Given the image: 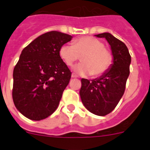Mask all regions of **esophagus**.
<instances>
[{
	"label": "esophagus",
	"mask_w": 150,
	"mask_h": 150,
	"mask_svg": "<svg viewBox=\"0 0 150 150\" xmlns=\"http://www.w3.org/2000/svg\"><path fill=\"white\" fill-rule=\"evenodd\" d=\"M71 76H72V78H76V77H77V76H76L75 74H72Z\"/></svg>",
	"instance_id": "1"
}]
</instances>
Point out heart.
Wrapping results in <instances>:
<instances>
[{"label": "heart", "instance_id": "b5f03b06", "mask_svg": "<svg viewBox=\"0 0 150 150\" xmlns=\"http://www.w3.org/2000/svg\"><path fill=\"white\" fill-rule=\"evenodd\" d=\"M59 54L67 66H72L82 56L83 62L74 67V71L80 75L91 74L95 77L105 74L110 68L113 59L104 43L92 37L79 38L74 41V45H63Z\"/></svg>", "mask_w": 150, "mask_h": 150}]
</instances>
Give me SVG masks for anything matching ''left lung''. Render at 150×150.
Instances as JSON below:
<instances>
[{
  "mask_svg": "<svg viewBox=\"0 0 150 150\" xmlns=\"http://www.w3.org/2000/svg\"><path fill=\"white\" fill-rule=\"evenodd\" d=\"M95 36L104 38L110 45L113 63L110 69L99 78L91 81L83 78L79 95L83 105L89 112L104 116L115 109L124 94L132 59L125 44L111 34Z\"/></svg>",
  "mask_w": 150,
  "mask_h": 150,
  "instance_id": "obj_1",
  "label": "left lung"
}]
</instances>
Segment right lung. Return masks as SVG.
I'll return each instance as SVG.
<instances>
[{
    "label": "right lung",
    "instance_id": "right-lung-1",
    "mask_svg": "<svg viewBox=\"0 0 150 150\" xmlns=\"http://www.w3.org/2000/svg\"><path fill=\"white\" fill-rule=\"evenodd\" d=\"M72 36L52 30L29 43L13 70V99L23 116L44 120L59 107L71 72L59 54Z\"/></svg>",
    "mask_w": 150,
    "mask_h": 150
}]
</instances>
